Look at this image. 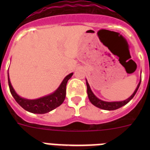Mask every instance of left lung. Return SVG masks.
Wrapping results in <instances>:
<instances>
[{
	"instance_id": "8db88e82",
	"label": "left lung",
	"mask_w": 150,
	"mask_h": 150,
	"mask_svg": "<svg viewBox=\"0 0 150 150\" xmlns=\"http://www.w3.org/2000/svg\"><path fill=\"white\" fill-rule=\"evenodd\" d=\"M86 80L87 86V94H88V97L90 102H91V104H93L94 106H95V107H98L100 109L105 110H114L119 109L120 107H123L124 105L128 104V102L133 98L134 96L135 95V94L137 93V90H138L139 86H140V82H141V79H140V82H139L136 89L134 91V93L132 94L128 98H127L126 100H121V101H105V100H100V99H99L98 97L95 96V94H94L93 92H92V91H91V88H90L89 86V84H88L86 79Z\"/></svg>"
}]
</instances>
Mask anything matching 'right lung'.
<instances>
[{"label":"right lung","instance_id":"obj_1","mask_svg":"<svg viewBox=\"0 0 150 150\" xmlns=\"http://www.w3.org/2000/svg\"><path fill=\"white\" fill-rule=\"evenodd\" d=\"M73 74L74 73H71L64 78L60 86L52 93L36 99H28L19 96L12 86L10 77H9V73H7L8 83H9L11 95H13L16 101L23 109L32 113L44 114L55 109L56 107H59L63 103L66 96L67 83L68 79H71V76H73Z\"/></svg>","mask_w":150,"mask_h":150}]
</instances>
